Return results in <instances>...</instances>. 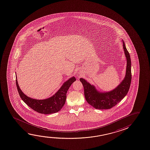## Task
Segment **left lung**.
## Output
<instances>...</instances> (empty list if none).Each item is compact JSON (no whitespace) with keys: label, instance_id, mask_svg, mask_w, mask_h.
Here are the masks:
<instances>
[{"label":"left lung","instance_id":"left-lung-1","mask_svg":"<svg viewBox=\"0 0 150 150\" xmlns=\"http://www.w3.org/2000/svg\"><path fill=\"white\" fill-rule=\"evenodd\" d=\"M125 55L127 60V67L124 79L113 90L107 92H100L93 85L84 79H80L83 85L86 101L90 105L99 110L110 109L115 106L124 98L129 91L132 81V63L130 56L122 40Z\"/></svg>","mask_w":150,"mask_h":150}]
</instances>
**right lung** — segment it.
Wrapping results in <instances>:
<instances>
[{
  "label": "right lung",
  "instance_id": "add662e5",
  "mask_svg": "<svg viewBox=\"0 0 150 150\" xmlns=\"http://www.w3.org/2000/svg\"><path fill=\"white\" fill-rule=\"evenodd\" d=\"M16 87L22 100L35 111L44 114L57 113L61 110L65 103L67 90L73 83L76 81L75 77L73 76L65 81L58 91L52 96L45 99L37 100L28 97L22 91L18 86L16 75Z\"/></svg>",
  "mask_w": 150,
  "mask_h": 150
}]
</instances>
